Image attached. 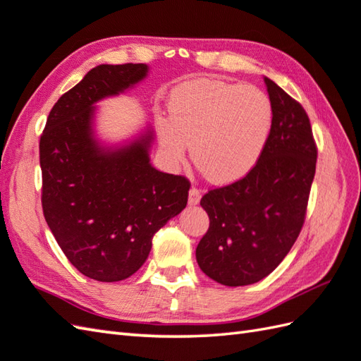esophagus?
<instances>
[{"label": "esophagus", "mask_w": 361, "mask_h": 361, "mask_svg": "<svg viewBox=\"0 0 361 361\" xmlns=\"http://www.w3.org/2000/svg\"><path fill=\"white\" fill-rule=\"evenodd\" d=\"M200 200H201V190L198 188H190V190H189V204L195 206V204L200 203Z\"/></svg>", "instance_id": "obj_1"}]
</instances>
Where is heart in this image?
I'll return each instance as SVG.
<instances>
[{
    "label": "heart",
    "mask_w": 361,
    "mask_h": 361,
    "mask_svg": "<svg viewBox=\"0 0 361 361\" xmlns=\"http://www.w3.org/2000/svg\"><path fill=\"white\" fill-rule=\"evenodd\" d=\"M169 120H157L167 157L192 160L214 184L235 183L254 169L272 129V104L262 90L215 78H195L173 87Z\"/></svg>",
    "instance_id": "1"
}]
</instances>
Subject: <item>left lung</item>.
<instances>
[{"mask_svg": "<svg viewBox=\"0 0 361 361\" xmlns=\"http://www.w3.org/2000/svg\"><path fill=\"white\" fill-rule=\"evenodd\" d=\"M264 82L274 116L262 158L245 178L200 201L211 223L197 246V263L224 286L254 284L283 262L303 228L315 175L306 111L272 80Z\"/></svg>", "mask_w": 361, "mask_h": 361, "instance_id": "obj_1", "label": "left lung"}]
</instances>
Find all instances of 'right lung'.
<instances>
[{
    "instance_id": "1",
    "label": "right lung",
    "mask_w": 361,
    "mask_h": 361,
    "mask_svg": "<svg viewBox=\"0 0 361 361\" xmlns=\"http://www.w3.org/2000/svg\"><path fill=\"white\" fill-rule=\"evenodd\" d=\"M146 64H99L66 92L39 140L44 219L67 259L97 281L135 274L158 229L188 204L190 183L150 164V129L104 147L94 133L95 103L146 78Z\"/></svg>"
}]
</instances>
